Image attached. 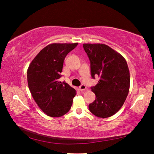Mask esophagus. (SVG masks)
Segmentation results:
<instances>
[{"mask_svg":"<svg viewBox=\"0 0 154 154\" xmlns=\"http://www.w3.org/2000/svg\"><path fill=\"white\" fill-rule=\"evenodd\" d=\"M86 88H87V87L85 85H82L79 88V89L81 91H83L85 90Z\"/></svg>","mask_w":154,"mask_h":154,"instance_id":"34e87169","label":"esophagus"}]
</instances>
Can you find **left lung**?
<instances>
[{
    "label": "left lung",
    "instance_id": "1",
    "mask_svg": "<svg viewBox=\"0 0 154 154\" xmlns=\"http://www.w3.org/2000/svg\"><path fill=\"white\" fill-rule=\"evenodd\" d=\"M90 60L91 77L98 76V83L91 87L96 99L89 105L95 116L108 118L124 104L130 88V73L125 58L104 44H83Z\"/></svg>",
    "mask_w": 154,
    "mask_h": 154
}]
</instances>
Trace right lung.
<instances>
[{"mask_svg": "<svg viewBox=\"0 0 154 154\" xmlns=\"http://www.w3.org/2000/svg\"><path fill=\"white\" fill-rule=\"evenodd\" d=\"M77 44H50L29 65L27 77L30 92L39 108L49 116H62L71 108L76 90L59 79L66 56Z\"/></svg>", "mask_w": 154, "mask_h": 154, "instance_id": "right-lung-1", "label": "right lung"}]
</instances>
